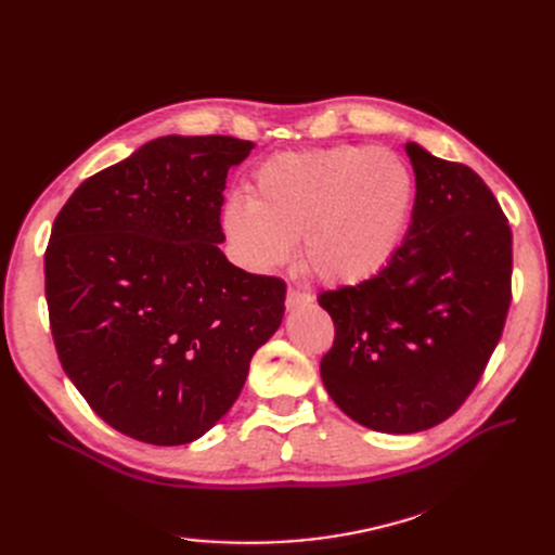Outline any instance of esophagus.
Listing matches in <instances>:
<instances>
[{
    "instance_id": "34e87169",
    "label": "esophagus",
    "mask_w": 555,
    "mask_h": 555,
    "mask_svg": "<svg viewBox=\"0 0 555 555\" xmlns=\"http://www.w3.org/2000/svg\"><path fill=\"white\" fill-rule=\"evenodd\" d=\"M308 304H312V296L310 294L300 292V289H294V287L287 289V308L289 310H296V308L308 306Z\"/></svg>"
}]
</instances>
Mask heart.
I'll use <instances>...</instances> for the list:
<instances>
[{"instance_id": "b5f03b06", "label": "heart", "mask_w": 555, "mask_h": 555, "mask_svg": "<svg viewBox=\"0 0 555 555\" xmlns=\"http://www.w3.org/2000/svg\"><path fill=\"white\" fill-rule=\"evenodd\" d=\"M414 206V176L389 147L335 145L266 159L249 196H231L222 231L255 273L304 263L326 284H361L393 261Z\"/></svg>"}]
</instances>
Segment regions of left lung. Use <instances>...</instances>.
Segmentation results:
<instances>
[{"label": "left lung", "instance_id": "obj_1", "mask_svg": "<svg viewBox=\"0 0 555 555\" xmlns=\"http://www.w3.org/2000/svg\"><path fill=\"white\" fill-rule=\"evenodd\" d=\"M412 224L384 271L319 294L335 340L319 373L349 418L379 433L438 426L473 393L512 304V231L465 164L410 141Z\"/></svg>", "mask_w": 555, "mask_h": 555}]
</instances>
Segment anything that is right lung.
I'll list each match as a JSON object with an SVG mask.
<instances>
[{
    "label": "right lung",
    "instance_id": "add662e5",
    "mask_svg": "<svg viewBox=\"0 0 555 555\" xmlns=\"http://www.w3.org/2000/svg\"><path fill=\"white\" fill-rule=\"evenodd\" d=\"M255 143L162 137L88 178L46 249L50 331L66 377L133 440H198L236 402L280 328L287 284L220 243L227 173Z\"/></svg>",
    "mask_w": 555,
    "mask_h": 555
}]
</instances>
